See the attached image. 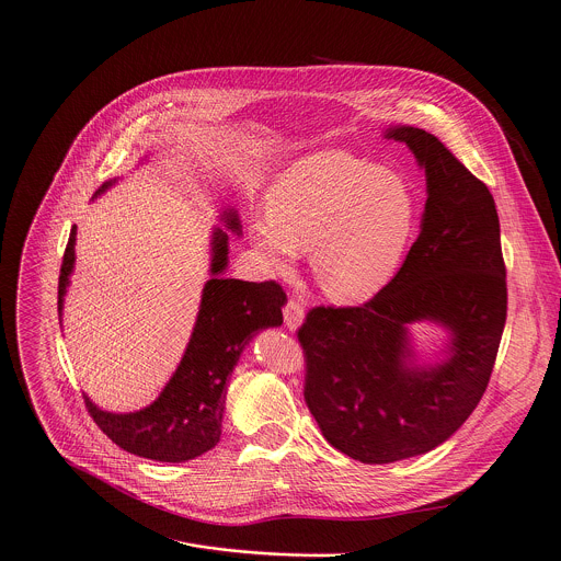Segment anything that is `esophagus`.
<instances>
[{"label":"esophagus","instance_id":"esophagus-1","mask_svg":"<svg viewBox=\"0 0 561 561\" xmlns=\"http://www.w3.org/2000/svg\"><path fill=\"white\" fill-rule=\"evenodd\" d=\"M304 321V306L297 299H288L284 306V323L288 330H297Z\"/></svg>","mask_w":561,"mask_h":561}]
</instances>
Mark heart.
Returning a JSON list of instances; mask_svg holds the SVG:
<instances>
[{
	"mask_svg": "<svg viewBox=\"0 0 561 561\" xmlns=\"http://www.w3.org/2000/svg\"><path fill=\"white\" fill-rule=\"evenodd\" d=\"M421 198L401 171L350 151L310 153L284 169L253 216L249 240L275 275H288L310 251L319 288L356 304L381 293L416 238Z\"/></svg>",
	"mask_w": 561,
	"mask_h": 561,
	"instance_id": "1",
	"label": "heart"
}]
</instances>
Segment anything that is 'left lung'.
<instances>
[{
	"mask_svg": "<svg viewBox=\"0 0 561 561\" xmlns=\"http://www.w3.org/2000/svg\"><path fill=\"white\" fill-rule=\"evenodd\" d=\"M427 173L421 236L394 279L360 306H314L297 330L304 399L341 454L386 465L432 451L478 408L506 321L500 220L486 184L434 134L394 127ZM453 330L438 368H408L407 323Z\"/></svg>",
	"mask_w": 561,
	"mask_h": 561,
	"instance_id": "obj_1",
	"label": "left lung"
}]
</instances>
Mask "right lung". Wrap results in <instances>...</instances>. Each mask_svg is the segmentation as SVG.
Returning <instances> with one entry per match:
<instances>
[{
  "instance_id": "add662e5",
  "label": "right lung",
  "mask_w": 561,
  "mask_h": 561,
  "mask_svg": "<svg viewBox=\"0 0 561 561\" xmlns=\"http://www.w3.org/2000/svg\"><path fill=\"white\" fill-rule=\"evenodd\" d=\"M112 182H105L99 194ZM229 229H240L236 214L227 216ZM77 227L64 253L59 273V312L68 277L75 266ZM225 231L214 233V277L205 284L194 334L162 394L134 414H110L83 397L88 414L99 430L123 451L160 462H184L214 449L222 434L225 394L231 371L251 341L268 325H279L286 293L277 282L222 279L227 266Z\"/></svg>"
}]
</instances>
